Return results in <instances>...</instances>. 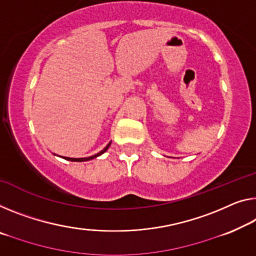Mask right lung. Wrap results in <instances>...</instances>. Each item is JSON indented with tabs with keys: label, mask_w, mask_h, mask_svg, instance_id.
Returning <instances> with one entry per match:
<instances>
[{
	"label": "right lung",
	"mask_w": 256,
	"mask_h": 256,
	"mask_svg": "<svg viewBox=\"0 0 256 256\" xmlns=\"http://www.w3.org/2000/svg\"><path fill=\"white\" fill-rule=\"evenodd\" d=\"M111 143H112V142H110V143H108V145H106V146L103 148V150H102L100 152H98L97 154H95V156H87V158H68V156H62V158H64L65 160H68V161H76V162H82V161H88V160H92V159L97 158V156H100L103 154L104 152L108 151V148H110V145H111Z\"/></svg>",
	"instance_id": "right-lung-1"
}]
</instances>
